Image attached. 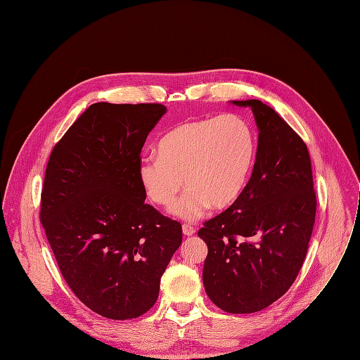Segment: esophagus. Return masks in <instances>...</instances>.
Instances as JSON below:
<instances>
[{
	"label": "esophagus",
	"instance_id": "esophagus-1",
	"mask_svg": "<svg viewBox=\"0 0 360 360\" xmlns=\"http://www.w3.org/2000/svg\"><path fill=\"white\" fill-rule=\"evenodd\" d=\"M183 233H184L186 236H193V235L195 233V229H194L191 225L184 224V225H183Z\"/></svg>",
	"mask_w": 360,
	"mask_h": 360
}]
</instances>
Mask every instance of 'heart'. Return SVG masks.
<instances>
[{"label":"heart","mask_w":360,"mask_h":360,"mask_svg":"<svg viewBox=\"0 0 360 360\" xmlns=\"http://www.w3.org/2000/svg\"><path fill=\"white\" fill-rule=\"evenodd\" d=\"M158 155L145 156L138 165L148 198L160 207L170 205L184 179L188 188L170 212L197 221L210 207L225 210L239 198L255 162L256 138L245 118L225 114L174 127L160 138Z\"/></svg>","instance_id":"heart-1"}]
</instances>
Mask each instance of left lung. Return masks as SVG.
Returning <instances> with one entry per match:
<instances>
[{
	"label": "left lung",
	"instance_id": "8db88e82",
	"mask_svg": "<svg viewBox=\"0 0 360 360\" xmlns=\"http://www.w3.org/2000/svg\"><path fill=\"white\" fill-rule=\"evenodd\" d=\"M231 104L253 112L256 162L239 198L198 231L208 246L202 283L218 308L252 314L294 283L308 250L316 200L302 139L259 100Z\"/></svg>",
	"mask_w": 360,
	"mask_h": 360
}]
</instances>
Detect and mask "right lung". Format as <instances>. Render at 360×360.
<instances>
[{"label": "right lung", "mask_w": 360, "mask_h": 360, "mask_svg": "<svg viewBox=\"0 0 360 360\" xmlns=\"http://www.w3.org/2000/svg\"><path fill=\"white\" fill-rule=\"evenodd\" d=\"M162 104L96 103L53 148L41 221L79 300L111 319L149 311L181 245V225L146 204L141 150Z\"/></svg>", "instance_id": "obj_1"}]
</instances>
